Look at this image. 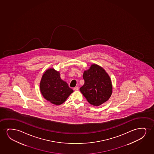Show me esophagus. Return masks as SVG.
<instances>
[{
    "instance_id": "obj_1",
    "label": "esophagus",
    "mask_w": 154,
    "mask_h": 154,
    "mask_svg": "<svg viewBox=\"0 0 154 154\" xmlns=\"http://www.w3.org/2000/svg\"><path fill=\"white\" fill-rule=\"evenodd\" d=\"M78 89H79V88H78V87H75V88H74V91H78Z\"/></svg>"
}]
</instances>
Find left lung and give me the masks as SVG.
I'll return each instance as SVG.
<instances>
[{
  "instance_id": "obj_1",
  "label": "left lung",
  "mask_w": 154,
  "mask_h": 154,
  "mask_svg": "<svg viewBox=\"0 0 154 154\" xmlns=\"http://www.w3.org/2000/svg\"><path fill=\"white\" fill-rule=\"evenodd\" d=\"M84 85L80 91L91 105L100 106L107 101L112 94V81L103 68L93 64L83 74Z\"/></svg>"
}]
</instances>
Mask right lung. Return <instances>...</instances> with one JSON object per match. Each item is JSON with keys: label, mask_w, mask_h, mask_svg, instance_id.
Here are the masks:
<instances>
[{"label": "right lung", "mask_w": 154, "mask_h": 154, "mask_svg": "<svg viewBox=\"0 0 154 154\" xmlns=\"http://www.w3.org/2000/svg\"><path fill=\"white\" fill-rule=\"evenodd\" d=\"M40 89L43 97L56 105L64 103L73 92L67 83L61 79L59 72L54 68L47 70L43 74Z\"/></svg>", "instance_id": "add662e5"}]
</instances>
